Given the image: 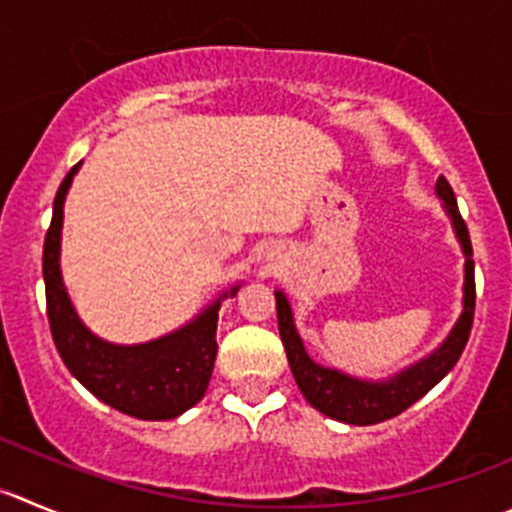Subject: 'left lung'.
<instances>
[{
    "mask_svg": "<svg viewBox=\"0 0 512 512\" xmlns=\"http://www.w3.org/2000/svg\"><path fill=\"white\" fill-rule=\"evenodd\" d=\"M435 193L442 201L457 243L465 253V284H462V311L457 316L455 326L450 329L445 342L435 352L422 357L420 362L410 364V367L387 379H359L342 372V369L324 367V364L314 362L306 352L304 339L296 332L294 311H291L286 294L281 289L274 291L279 334L281 342H284L291 374H294L306 402L314 410H319L321 415L359 427L377 425V422L389 420V417L402 415L407 407L415 405L417 399L425 397L442 377H447V372L460 359L462 349L470 339L472 316H475V261H472L470 233H467L465 221L457 211L455 193H452L450 183L442 175L435 183Z\"/></svg>",
    "mask_w": 512,
    "mask_h": 512,
    "instance_id": "left-lung-1",
    "label": "left lung"
}]
</instances>
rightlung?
Wrapping results in <instances>:
<instances>
[{"mask_svg":"<svg viewBox=\"0 0 512 512\" xmlns=\"http://www.w3.org/2000/svg\"><path fill=\"white\" fill-rule=\"evenodd\" d=\"M80 163L65 175L52 206V223L42 253L47 319L52 339L72 377L97 399L138 420H173L198 405L216 364V326L221 301L236 296L233 284L175 332L143 344H113L92 334L72 306L62 281L60 248L65 198Z\"/></svg>","mask_w":512,"mask_h":512,"instance_id":"right-lung-1","label":"right lung"}]
</instances>
